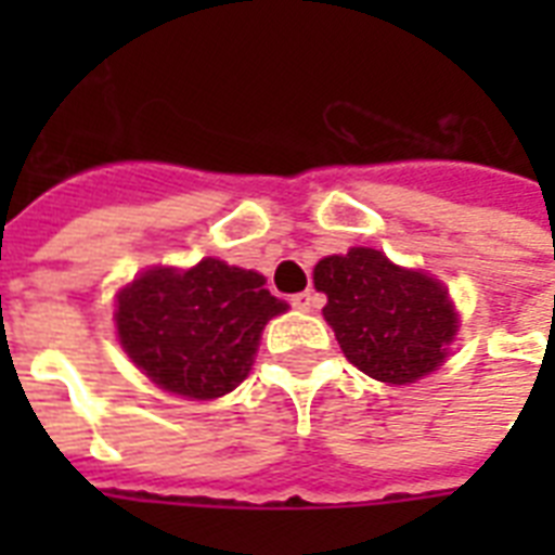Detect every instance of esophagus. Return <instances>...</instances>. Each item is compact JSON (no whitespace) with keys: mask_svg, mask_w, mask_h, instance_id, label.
I'll return each instance as SVG.
<instances>
[{"mask_svg":"<svg viewBox=\"0 0 555 555\" xmlns=\"http://www.w3.org/2000/svg\"><path fill=\"white\" fill-rule=\"evenodd\" d=\"M320 302V296L313 294V291H302V294L291 296V305H294L296 311H313Z\"/></svg>","mask_w":555,"mask_h":555,"instance_id":"esophagus-1","label":"esophagus"}]
</instances>
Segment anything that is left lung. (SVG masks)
<instances>
[{"mask_svg": "<svg viewBox=\"0 0 555 555\" xmlns=\"http://www.w3.org/2000/svg\"><path fill=\"white\" fill-rule=\"evenodd\" d=\"M313 285L328 296L322 317L348 363L391 386L426 377L447 360L457 334L455 305L438 279L397 268L379 250L351 247L313 268Z\"/></svg>", "mask_w": 555, "mask_h": 555, "instance_id": "obj_1", "label": "left lung"}]
</instances>
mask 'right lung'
Returning <instances> with one entry per match:
<instances>
[{
	"instance_id": "right-lung-1",
	"label": "right lung",
	"mask_w": 555,
	"mask_h": 555,
	"mask_svg": "<svg viewBox=\"0 0 555 555\" xmlns=\"http://www.w3.org/2000/svg\"><path fill=\"white\" fill-rule=\"evenodd\" d=\"M287 305L264 276L221 259L152 268L117 294V339L138 369L190 400H216L250 374L261 331Z\"/></svg>"
}]
</instances>
